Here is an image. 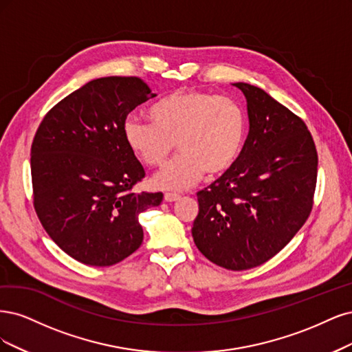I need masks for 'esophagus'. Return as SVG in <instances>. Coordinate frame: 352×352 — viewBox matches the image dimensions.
<instances>
[{"instance_id":"obj_1","label":"esophagus","mask_w":352,"mask_h":352,"mask_svg":"<svg viewBox=\"0 0 352 352\" xmlns=\"http://www.w3.org/2000/svg\"><path fill=\"white\" fill-rule=\"evenodd\" d=\"M179 195H177V192H165V196H164V199H165V201H177V200H179Z\"/></svg>"}]
</instances>
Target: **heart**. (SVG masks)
<instances>
[{
  "label": "heart",
  "instance_id": "1",
  "mask_svg": "<svg viewBox=\"0 0 352 352\" xmlns=\"http://www.w3.org/2000/svg\"><path fill=\"white\" fill-rule=\"evenodd\" d=\"M153 121L129 117L124 138L147 166H162L175 151L181 153L153 177V186L186 190L208 173L226 174L245 146L247 120L241 107L228 98L199 89H179L151 109Z\"/></svg>",
  "mask_w": 352,
  "mask_h": 352
}]
</instances>
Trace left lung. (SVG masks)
<instances>
[{
	"label": "left lung",
	"mask_w": 352,
	"mask_h": 352,
	"mask_svg": "<svg viewBox=\"0 0 352 352\" xmlns=\"http://www.w3.org/2000/svg\"><path fill=\"white\" fill-rule=\"evenodd\" d=\"M234 86L247 99L250 130L235 166L197 192L191 234L212 263L247 270L278 254L309 219L317 151L298 116L263 89Z\"/></svg>",
	"instance_id": "8db88e82"
}]
</instances>
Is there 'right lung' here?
I'll return each mask as SVG.
<instances>
[{
	"mask_svg": "<svg viewBox=\"0 0 352 352\" xmlns=\"http://www.w3.org/2000/svg\"><path fill=\"white\" fill-rule=\"evenodd\" d=\"M140 77H100L52 107L30 149L33 208L77 262L111 266L143 241L139 214L162 192H133L144 169L124 138L130 112L155 98Z\"/></svg>",
	"mask_w": 352,
	"mask_h": 352,
	"instance_id": "obj_1",
	"label": "right lung"
}]
</instances>
